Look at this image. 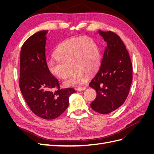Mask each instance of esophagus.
Returning <instances> with one entry per match:
<instances>
[{
	"instance_id": "esophagus-1",
	"label": "esophagus",
	"mask_w": 154,
	"mask_h": 154,
	"mask_svg": "<svg viewBox=\"0 0 154 154\" xmlns=\"http://www.w3.org/2000/svg\"><path fill=\"white\" fill-rule=\"evenodd\" d=\"M86 89L85 87H78L76 88V90L78 91H84Z\"/></svg>"
}]
</instances>
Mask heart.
<instances>
[{
    "instance_id": "obj_1",
    "label": "heart",
    "mask_w": 154,
    "mask_h": 154,
    "mask_svg": "<svg viewBox=\"0 0 154 154\" xmlns=\"http://www.w3.org/2000/svg\"><path fill=\"white\" fill-rule=\"evenodd\" d=\"M57 58L48 60V71L60 79H66L76 71L64 82L67 86L83 83L86 74H92L98 67L100 53L94 41L87 37H80L63 42L56 50Z\"/></svg>"
}]
</instances>
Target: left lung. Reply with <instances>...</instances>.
Masks as SVG:
<instances>
[{"label":"left lung","instance_id":"1","mask_svg":"<svg viewBox=\"0 0 154 154\" xmlns=\"http://www.w3.org/2000/svg\"><path fill=\"white\" fill-rule=\"evenodd\" d=\"M106 42L101 65L89 87L97 92L91 108L102 114H109L122 106L129 94L132 81V63L120 37L112 31H99Z\"/></svg>","mask_w":154,"mask_h":154}]
</instances>
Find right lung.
Returning a JSON list of instances; mask_svg holds the SVG:
<instances>
[{"mask_svg": "<svg viewBox=\"0 0 154 154\" xmlns=\"http://www.w3.org/2000/svg\"><path fill=\"white\" fill-rule=\"evenodd\" d=\"M48 31L36 32L22 45L20 56V89L35 115L53 119L63 114L69 106V96L75 92L72 88H60L58 80L48 69L45 57ZM56 88L57 90L53 91Z\"/></svg>", "mask_w": 154, "mask_h": 154, "instance_id": "obj_1", "label": "right lung"}]
</instances>
